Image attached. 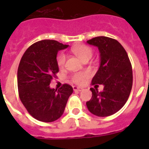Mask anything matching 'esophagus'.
Here are the masks:
<instances>
[{
    "label": "esophagus",
    "mask_w": 149,
    "mask_h": 149,
    "mask_svg": "<svg viewBox=\"0 0 149 149\" xmlns=\"http://www.w3.org/2000/svg\"><path fill=\"white\" fill-rule=\"evenodd\" d=\"M73 89L74 92H81V91L83 90V88L77 87V86H73Z\"/></svg>",
    "instance_id": "1"
}]
</instances>
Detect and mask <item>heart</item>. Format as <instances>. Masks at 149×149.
Here are the masks:
<instances>
[{
    "mask_svg": "<svg viewBox=\"0 0 149 149\" xmlns=\"http://www.w3.org/2000/svg\"><path fill=\"white\" fill-rule=\"evenodd\" d=\"M72 51L73 52L77 57L81 59L82 61H84L86 59H90L92 55H93V51L89 47L84 45H76L72 48ZM65 55L64 54H61L59 55L57 57V64L60 68H63L65 63ZM90 72L88 71L85 72H77V73L74 74L72 76V82L76 84H81L86 81V79L90 77Z\"/></svg>",
    "mask_w": 149,
    "mask_h": 149,
    "instance_id": "1",
    "label": "heart"
}]
</instances>
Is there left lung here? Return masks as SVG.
I'll return each mask as SVG.
<instances>
[{"instance_id": "obj_1", "label": "left lung", "mask_w": 149, "mask_h": 149, "mask_svg": "<svg viewBox=\"0 0 149 149\" xmlns=\"http://www.w3.org/2000/svg\"><path fill=\"white\" fill-rule=\"evenodd\" d=\"M86 42L98 47L101 57L92 85L104 86L101 92L91 88L93 96L86 106L97 116H109L119 111L128 99L133 84L131 63L125 48L116 39L98 36Z\"/></svg>"}]
</instances>
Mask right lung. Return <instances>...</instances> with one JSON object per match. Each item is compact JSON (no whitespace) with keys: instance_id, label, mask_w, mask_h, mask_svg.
<instances>
[{"instance_id":"obj_1","label":"right lung","mask_w":149,"mask_h":149,"mask_svg":"<svg viewBox=\"0 0 149 149\" xmlns=\"http://www.w3.org/2000/svg\"><path fill=\"white\" fill-rule=\"evenodd\" d=\"M68 46L55 40L39 41L21 59L17 74L19 98L29 113L41 122L58 119L73 93V88L66 84L58 90L49 86L59 72L57 53Z\"/></svg>"}]
</instances>
